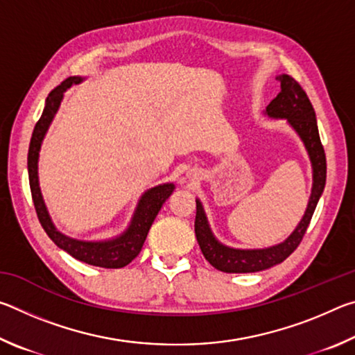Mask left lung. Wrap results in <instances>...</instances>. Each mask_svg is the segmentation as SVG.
I'll return each instance as SVG.
<instances>
[{
	"label": "left lung",
	"mask_w": 355,
	"mask_h": 355,
	"mask_svg": "<svg viewBox=\"0 0 355 355\" xmlns=\"http://www.w3.org/2000/svg\"><path fill=\"white\" fill-rule=\"evenodd\" d=\"M277 80L280 81V92L268 105L264 116L275 120H286V123L296 131L299 139L302 141L305 150H307L311 164V177H313L307 209H305L297 227L294 228L291 235L285 241L263 249H236L222 244L214 236L202 202L196 199L197 213L194 230L197 243H199L202 254L209 261V264L222 272H258L286 260L296 250L299 243L302 241V236L307 232L311 216L315 213L318 200H320L324 186H326V153H324L320 139L313 106H311L304 89L290 75H279Z\"/></svg>",
	"instance_id": "1"
}]
</instances>
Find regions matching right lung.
Instances as JSON below:
<instances>
[{
    "mask_svg": "<svg viewBox=\"0 0 355 355\" xmlns=\"http://www.w3.org/2000/svg\"><path fill=\"white\" fill-rule=\"evenodd\" d=\"M84 81L83 76H70L64 83L59 84L56 89H53L45 100L44 112L35 123L31 142H29L28 150V175L29 186H31L33 202L35 207V213L40 220L42 227L46 232V235L51 238L59 249L67 252L76 260L83 263L92 264V266L107 268V269H119L127 266L135 258L139 255V252L146 241L147 233L152 227L156 214L159 213L163 203L169 199V196L175 189L173 183H163L155 186V188L147 189L141 196L137 202L133 218L130 220L127 230L120 235L110 239H97V241H86V239H78L67 236L53 222L48 208L45 205L44 196H42L40 184H39V153L42 148V142L45 139V135L53 119L58 114L59 106L62 103L65 91Z\"/></svg>",
    "mask_w": 355,
    "mask_h": 355,
    "instance_id": "add662e5",
    "label": "right lung"
}]
</instances>
